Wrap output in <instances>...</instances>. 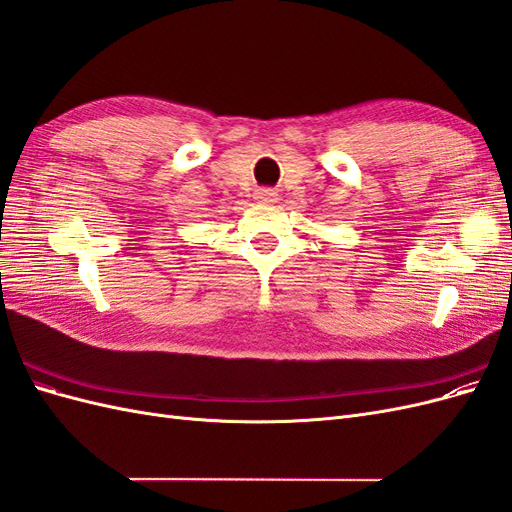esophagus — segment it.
<instances>
[{
  "label": "esophagus",
  "instance_id": "34e87169",
  "mask_svg": "<svg viewBox=\"0 0 512 512\" xmlns=\"http://www.w3.org/2000/svg\"><path fill=\"white\" fill-rule=\"evenodd\" d=\"M254 198L258 200V203L262 205H271V203H277V194L273 190H256Z\"/></svg>",
  "mask_w": 512,
  "mask_h": 512
}]
</instances>
